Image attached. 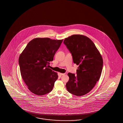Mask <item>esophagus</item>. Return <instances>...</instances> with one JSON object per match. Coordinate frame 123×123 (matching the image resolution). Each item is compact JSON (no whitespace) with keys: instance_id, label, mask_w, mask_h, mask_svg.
Masks as SVG:
<instances>
[{"instance_id":"34e87169","label":"esophagus","mask_w":123,"mask_h":123,"mask_svg":"<svg viewBox=\"0 0 123 123\" xmlns=\"http://www.w3.org/2000/svg\"><path fill=\"white\" fill-rule=\"evenodd\" d=\"M60 74L61 76H63V75H65V73H60Z\"/></svg>"}]
</instances>
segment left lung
<instances>
[{"instance_id":"obj_1","label":"left lung","mask_w":123,"mask_h":123,"mask_svg":"<svg viewBox=\"0 0 123 123\" xmlns=\"http://www.w3.org/2000/svg\"><path fill=\"white\" fill-rule=\"evenodd\" d=\"M63 43L72 55L73 62L79 65L76 74L68 73L69 79L66 87L71 94L81 96L90 92L99 80L102 57L94 43L86 36L73 35Z\"/></svg>"}]
</instances>
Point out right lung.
I'll list each match as a JSON object with an SVG mask.
<instances>
[{"instance_id": "obj_1", "label": "right lung", "mask_w": 123, "mask_h": 123, "mask_svg": "<svg viewBox=\"0 0 123 123\" xmlns=\"http://www.w3.org/2000/svg\"><path fill=\"white\" fill-rule=\"evenodd\" d=\"M62 41L48 38H35L29 42L20 55L21 76L34 94L43 95L52 90L58 76L49 65Z\"/></svg>"}]
</instances>
